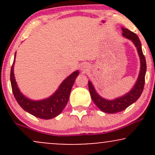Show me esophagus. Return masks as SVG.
<instances>
[{
    "label": "esophagus",
    "mask_w": 155,
    "mask_h": 155,
    "mask_svg": "<svg viewBox=\"0 0 155 155\" xmlns=\"http://www.w3.org/2000/svg\"><path fill=\"white\" fill-rule=\"evenodd\" d=\"M80 70L81 71L82 73H87L90 70V65L87 63L81 64V66H80Z\"/></svg>",
    "instance_id": "esophagus-1"
}]
</instances>
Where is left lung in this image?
I'll return each mask as SVG.
<instances>
[{"mask_svg":"<svg viewBox=\"0 0 155 155\" xmlns=\"http://www.w3.org/2000/svg\"><path fill=\"white\" fill-rule=\"evenodd\" d=\"M122 35L124 38L130 40L135 45V47H136L140 58V71L134 86L128 92L124 94V95L120 96V97H117L113 100H108V99L101 97L96 92L91 81H88L89 91H90L93 102L98 107L99 109L108 114H114L123 111L133 103L136 102L141 95L143 87H144L145 75L146 72H147V63H146L145 57L142 51L141 44H140L138 35L136 33H133L132 31H129L128 29L124 28L123 27H122Z\"/></svg>","mask_w":155,"mask_h":155,"instance_id":"1","label":"left lung"}]
</instances>
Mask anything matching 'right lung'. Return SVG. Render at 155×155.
Here are the masks:
<instances>
[{"label":"right lung","mask_w":155,"mask_h":155,"mask_svg":"<svg viewBox=\"0 0 155 155\" xmlns=\"http://www.w3.org/2000/svg\"><path fill=\"white\" fill-rule=\"evenodd\" d=\"M15 58L16 53L13 65L11 68L10 79L12 92L19 106L25 111L43 120H50L58 116L63 111L68 101L73 85L75 82L76 78L79 74V71L73 72L66 79H64L58 87V90L49 97L43 100H32L23 95L17 86L14 74Z\"/></svg>","instance_id":"obj_1"}]
</instances>
